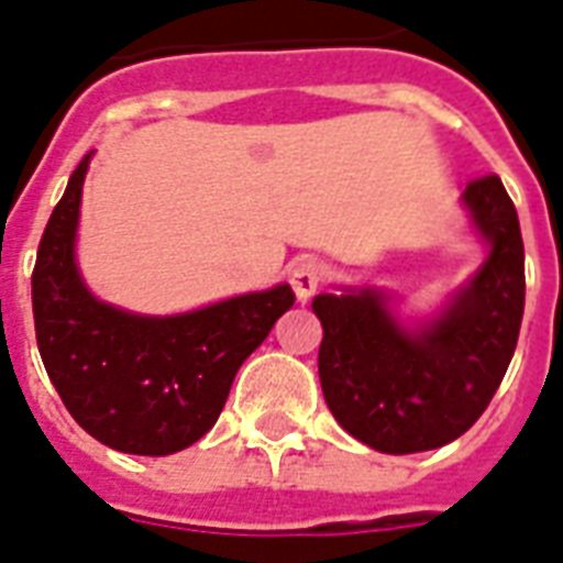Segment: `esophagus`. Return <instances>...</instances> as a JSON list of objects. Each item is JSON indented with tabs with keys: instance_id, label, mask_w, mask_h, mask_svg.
Segmentation results:
<instances>
[{
	"instance_id": "34e87169",
	"label": "esophagus",
	"mask_w": 563,
	"mask_h": 563,
	"mask_svg": "<svg viewBox=\"0 0 563 563\" xmlns=\"http://www.w3.org/2000/svg\"><path fill=\"white\" fill-rule=\"evenodd\" d=\"M322 278H325V267H322V261L317 258H299L290 267V285H294V294L299 302H308L317 290H320Z\"/></svg>"
}]
</instances>
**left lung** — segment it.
<instances>
[{"label":"left lung","instance_id":"left-lung-1","mask_svg":"<svg viewBox=\"0 0 563 563\" xmlns=\"http://www.w3.org/2000/svg\"><path fill=\"white\" fill-rule=\"evenodd\" d=\"M464 205L490 255L417 331L390 313L385 294H320V385L334 420L387 455H411L461 438L485 413L511 364L526 305L520 220L499 176L473 178Z\"/></svg>","mask_w":563,"mask_h":563}]
</instances>
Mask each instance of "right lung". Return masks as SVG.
Returning <instances> with one entry per match:
<instances>
[{"label": "right lung", "mask_w": 563, "mask_h": 563, "mask_svg": "<svg viewBox=\"0 0 563 563\" xmlns=\"http://www.w3.org/2000/svg\"><path fill=\"white\" fill-rule=\"evenodd\" d=\"M87 161L55 205L32 273L43 367L73 420L129 455H173L220 417L238 369L294 305L290 285L176 317H141L99 302L76 267Z\"/></svg>", "instance_id": "obj_1"}]
</instances>
